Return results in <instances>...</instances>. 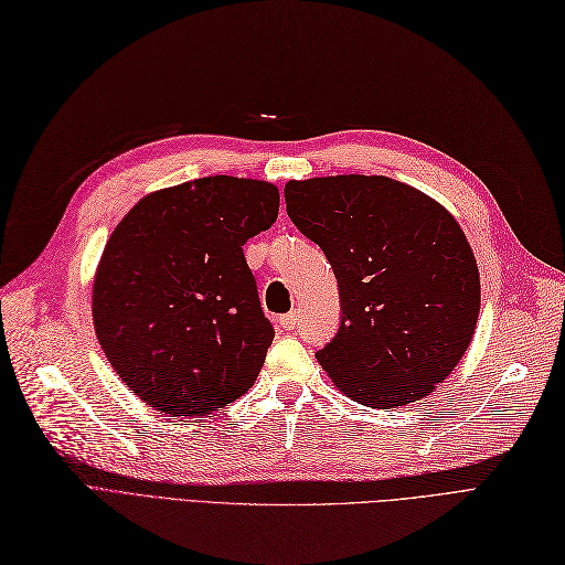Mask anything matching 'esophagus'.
<instances>
[{
	"label": "esophagus",
	"mask_w": 565,
	"mask_h": 565,
	"mask_svg": "<svg viewBox=\"0 0 565 565\" xmlns=\"http://www.w3.org/2000/svg\"><path fill=\"white\" fill-rule=\"evenodd\" d=\"M279 323L284 326L286 331H296L298 323H300V315H298V312H288V315H284V317L279 319Z\"/></svg>",
	"instance_id": "1"
}]
</instances>
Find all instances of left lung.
<instances>
[{"instance_id": "left-lung-1", "label": "left lung", "mask_w": 565, "mask_h": 565, "mask_svg": "<svg viewBox=\"0 0 565 565\" xmlns=\"http://www.w3.org/2000/svg\"><path fill=\"white\" fill-rule=\"evenodd\" d=\"M286 213L331 263L338 333L317 352L354 402H420L467 352L479 269L460 225L423 192L385 175L290 180Z\"/></svg>"}]
</instances>
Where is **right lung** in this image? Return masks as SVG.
Here are the masks:
<instances>
[{
	"label": "right lung",
	"mask_w": 565,
	"mask_h": 565,
	"mask_svg": "<svg viewBox=\"0 0 565 565\" xmlns=\"http://www.w3.org/2000/svg\"><path fill=\"white\" fill-rule=\"evenodd\" d=\"M277 215L275 185L209 175L148 194L117 225L94 281V323L145 404L206 415L256 382L275 329L242 246Z\"/></svg>",
	"instance_id": "add662e5"
}]
</instances>
